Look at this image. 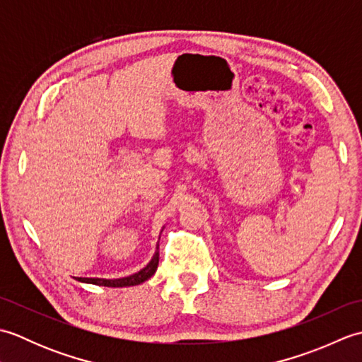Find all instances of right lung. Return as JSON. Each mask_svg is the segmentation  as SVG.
<instances>
[{
    "label": "right lung",
    "instance_id": "obj_1",
    "mask_svg": "<svg viewBox=\"0 0 362 362\" xmlns=\"http://www.w3.org/2000/svg\"><path fill=\"white\" fill-rule=\"evenodd\" d=\"M158 266V244H157V250L153 253L152 259L146 264L141 271H138L134 275L129 276H122V279H83V276H78L76 280H79L82 283H90V284H98V286H109V288H124V286H135V284H140L146 280H149L151 276L156 274Z\"/></svg>",
    "mask_w": 362,
    "mask_h": 362
}]
</instances>
